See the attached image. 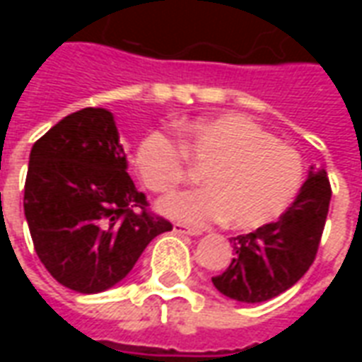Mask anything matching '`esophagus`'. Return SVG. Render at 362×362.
Returning <instances> with one entry per match:
<instances>
[{
	"instance_id": "34e87169",
	"label": "esophagus",
	"mask_w": 362,
	"mask_h": 362,
	"mask_svg": "<svg viewBox=\"0 0 362 362\" xmlns=\"http://www.w3.org/2000/svg\"><path fill=\"white\" fill-rule=\"evenodd\" d=\"M174 233H178V235L197 236V235H202V228L188 227V225H184V223H174Z\"/></svg>"
}]
</instances>
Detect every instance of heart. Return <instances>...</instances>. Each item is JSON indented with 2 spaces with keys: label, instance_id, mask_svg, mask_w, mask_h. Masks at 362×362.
Here are the masks:
<instances>
[{
  "label": "heart",
  "instance_id": "heart-1",
  "mask_svg": "<svg viewBox=\"0 0 362 362\" xmlns=\"http://www.w3.org/2000/svg\"><path fill=\"white\" fill-rule=\"evenodd\" d=\"M186 158L204 168V188L166 197L158 209L188 225L225 221L238 230L264 227L295 202L303 186L298 151L243 114L189 122L182 145L151 132L137 145L134 163L151 192L170 194L188 176Z\"/></svg>",
  "mask_w": 362,
  "mask_h": 362
}]
</instances>
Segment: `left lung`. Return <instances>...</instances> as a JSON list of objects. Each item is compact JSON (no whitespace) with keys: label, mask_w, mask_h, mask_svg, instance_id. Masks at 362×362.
I'll return each mask as SVG.
<instances>
[{"label":"left lung","mask_w":362,"mask_h":362,"mask_svg":"<svg viewBox=\"0 0 362 362\" xmlns=\"http://www.w3.org/2000/svg\"><path fill=\"white\" fill-rule=\"evenodd\" d=\"M329 199L326 170L310 166L298 196L279 219L230 238L235 258L211 277L215 288L238 303H264L293 287L314 264Z\"/></svg>","instance_id":"obj_1"}]
</instances>
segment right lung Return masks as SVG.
Instances as JSON below:
<instances>
[{"label": "right lung", "mask_w": 362, "mask_h": 362, "mask_svg": "<svg viewBox=\"0 0 362 362\" xmlns=\"http://www.w3.org/2000/svg\"><path fill=\"white\" fill-rule=\"evenodd\" d=\"M25 217L44 267L83 295L114 287L155 236L173 230L129 178L104 108L69 114L33 145Z\"/></svg>", "instance_id": "1"}]
</instances>
